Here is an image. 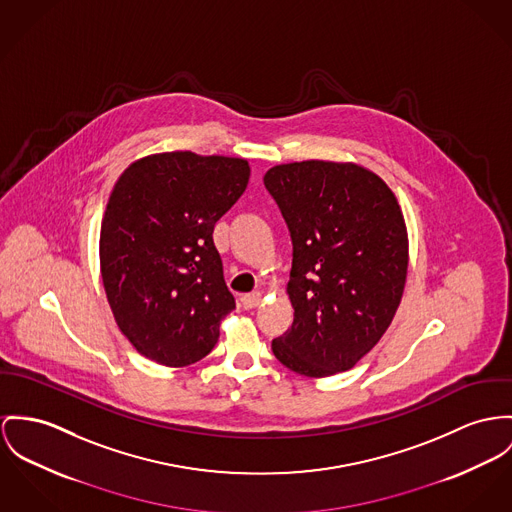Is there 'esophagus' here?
<instances>
[{
    "label": "esophagus",
    "instance_id": "1",
    "mask_svg": "<svg viewBox=\"0 0 512 512\" xmlns=\"http://www.w3.org/2000/svg\"><path fill=\"white\" fill-rule=\"evenodd\" d=\"M261 300H263L261 292H251V294L241 296V304H243V308H245V310H253V308H257V306L261 304Z\"/></svg>",
    "mask_w": 512,
    "mask_h": 512
}]
</instances>
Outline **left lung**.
Returning a JSON list of instances; mask_svg holds the SVG:
<instances>
[{"instance_id":"8db88e82","label":"left lung","mask_w":512,"mask_h":512,"mask_svg":"<svg viewBox=\"0 0 512 512\" xmlns=\"http://www.w3.org/2000/svg\"><path fill=\"white\" fill-rule=\"evenodd\" d=\"M288 226L292 327L273 339L290 370L345 372L384 335L407 275V232L390 187L351 163L300 161L267 171Z\"/></svg>"}]
</instances>
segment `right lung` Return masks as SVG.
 Wrapping results in <instances>:
<instances>
[{"instance_id": "add662e5", "label": "right lung", "mask_w": 512, "mask_h": 512, "mask_svg": "<svg viewBox=\"0 0 512 512\" xmlns=\"http://www.w3.org/2000/svg\"><path fill=\"white\" fill-rule=\"evenodd\" d=\"M247 181L245 159L193 152L138 159L120 175L101 224V273L138 353L177 368L218 343L236 298L212 234Z\"/></svg>"}]
</instances>
